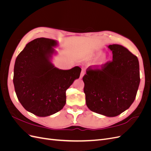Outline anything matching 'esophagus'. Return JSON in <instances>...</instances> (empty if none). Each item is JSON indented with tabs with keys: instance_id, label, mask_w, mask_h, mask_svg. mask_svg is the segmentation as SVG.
<instances>
[{
	"instance_id": "obj_1",
	"label": "esophagus",
	"mask_w": 151,
	"mask_h": 151,
	"mask_svg": "<svg viewBox=\"0 0 151 151\" xmlns=\"http://www.w3.org/2000/svg\"><path fill=\"white\" fill-rule=\"evenodd\" d=\"M84 74H85V71L84 70H82L81 74V76H80L81 78H83V77L84 76Z\"/></svg>"
}]
</instances>
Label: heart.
I'll return each mask as SVG.
<instances>
[{"label":"heart","instance_id":"heart-1","mask_svg":"<svg viewBox=\"0 0 151 151\" xmlns=\"http://www.w3.org/2000/svg\"><path fill=\"white\" fill-rule=\"evenodd\" d=\"M100 53H101V52H97L94 53L93 55V58H96ZM106 62V57L105 56V55H101V57H100L98 61V65H99V66L100 65H102Z\"/></svg>","mask_w":151,"mask_h":151}]
</instances>
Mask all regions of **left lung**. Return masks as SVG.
Returning <instances> with one entry per match:
<instances>
[{"label":"left lung","instance_id":"obj_1","mask_svg":"<svg viewBox=\"0 0 151 151\" xmlns=\"http://www.w3.org/2000/svg\"><path fill=\"white\" fill-rule=\"evenodd\" d=\"M113 60L89 66L83 77L87 106L91 111L113 117L133 103L140 84L138 58L122 45H109Z\"/></svg>","mask_w":151,"mask_h":151}]
</instances>
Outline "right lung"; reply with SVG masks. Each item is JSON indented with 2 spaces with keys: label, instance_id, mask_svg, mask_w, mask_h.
Returning <instances> with one entry per match:
<instances>
[{
  "label": "right lung",
  "instance_id": "right-lung-1",
  "mask_svg": "<svg viewBox=\"0 0 151 151\" xmlns=\"http://www.w3.org/2000/svg\"><path fill=\"white\" fill-rule=\"evenodd\" d=\"M57 45L52 39L36 38L18 55L14 68L13 83L22 106L38 116H47L63 108L66 91L78 79L81 67L69 70L55 67L50 62Z\"/></svg>",
  "mask_w": 151,
  "mask_h": 151
}]
</instances>
